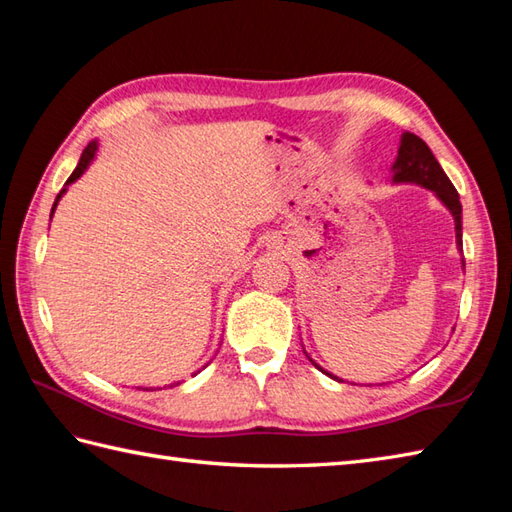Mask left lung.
Instances as JSON below:
<instances>
[{
  "label": "left lung",
  "mask_w": 512,
  "mask_h": 512,
  "mask_svg": "<svg viewBox=\"0 0 512 512\" xmlns=\"http://www.w3.org/2000/svg\"><path fill=\"white\" fill-rule=\"evenodd\" d=\"M391 184H418V187L431 191L436 198L444 204L453 217L455 224V246L462 253V204H460V195L455 191L451 180L447 178V173L440 167V162L433 156V151L427 147L422 138L411 132H402L400 134V143H398V156L391 165ZM462 270H464V257H462ZM306 352V350H303ZM308 356V352H306ZM310 358V356H308ZM310 363L321 369L325 376H330L334 380H339V376H334L330 372L314 363L310 358ZM343 383V380H339Z\"/></svg>",
  "instance_id": "8db88e82"
}]
</instances>
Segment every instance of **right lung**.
<instances>
[{"mask_svg":"<svg viewBox=\"0 0 512 512\" xmlns=\"http://www.w3.org/2000/svg\"><path fill=\"white\" fill-rule=\"evenodd\" d=\"M96 151H99V140H92V143L88 145V147H85L83 149V154H81V158H79V165H76V169L72 171V176L68 178V180H65V187L59 191V195H57V200H54V204H52V211H50V220H52V215H54V211H57V204H59V200L63 198V195H65V191H68V187H70V184L72 182H76V180H79L81 176H83V173L85 171H88V167L92 165V162H94V158H96ZM206 365H209V363H206ZM204 365V367H206ZM195 374H200V369H198V372H195ZM173 385H180V383H173ZM140 389V387H138ZM145 391H149V387H145ZM151 391H154V389H151Z\"/></svg>","mask_w":512,"mask_h":512,"instance_id":"right-lung-1","label":"right lung"}]
</instances>
